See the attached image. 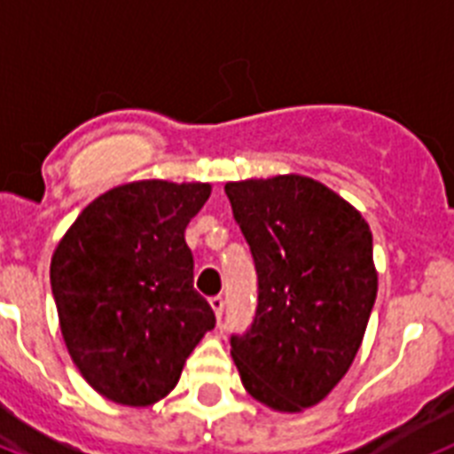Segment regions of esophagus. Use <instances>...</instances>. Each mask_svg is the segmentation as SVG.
<instances>
[{
    "label": "esophagus",
    "mask_w": 454,
    "mask_h": 454,
    "mask_svg": "<svg viewBox=\"0 0 454 454\" xmlns=\"http://www.w3.org/2000/svg\"><path fill=\"white\" fill-rule=\"evenodd\" d=\"M211 309H213V313H215V317H218V322L223 320V310H224V299L223 297H213L211 301Z\"/></svg>",
    "instance_id": "esophagus-1"
}]
</instances>
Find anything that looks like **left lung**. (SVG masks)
Returning a JSON list of instances; mask_svg holds the SVG:
<instances>
[{"label":"left lung","instance_id":"1","mask_svg":"<svg viewBox=\"0 0 454 454\" xmlns=\"http://www.w3.org/2000/svg\"><path fill=\"white\" fill-rule=\"evenodd\" d=\"M257 269V313L231 357L278 413L320 403L348 373L376 301L373 239L353 204L309 176L224 185Z\"/></svg>","mask_w":454,"mask_h":454}]
</instances>
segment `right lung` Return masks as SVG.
Segmentation results:
<instances>
[{
	"mask_svg": "<svg viewBox=\"0 0 454 454\" xmlns=\"http://www.w3.org/2000/svg\"><path fill=\"white\" fill-rule=\"evenodd\" d=\"M208 183L134 181L99 194L51 260L59 329L81 376L108 402L153 406L176 387L208 329L187 223Z\"/></svg>",
	"mask_w": 454,
	"mask_h": 454,
	"instance_id": "1",
	"label": "right lung"
}]
</instances>
